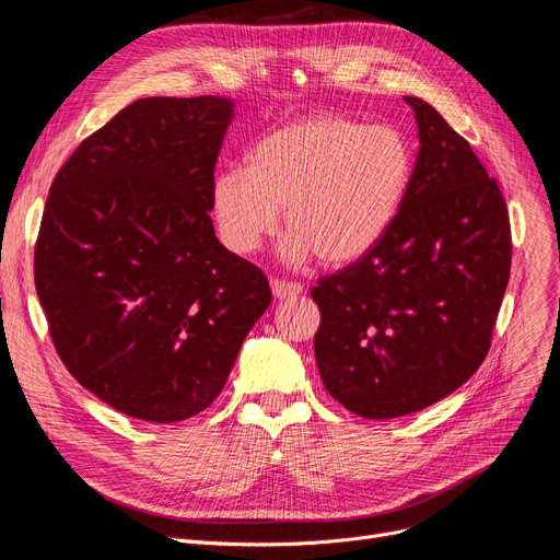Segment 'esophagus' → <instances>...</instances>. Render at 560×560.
Here are the masks:
<instances>
[{
	"instance_id": "obj_1",
	"label": "esophagus",
	"mask_w": 560,
	"mask_h": 560,
	"mask_svg": "<svg viewBox=\"0 0 560 560\" xmlns=\"http://www.w3.org/2000/svg\"><path fill=\"white\" fill-rule=\"evenodd\" d=\"M270 285H272V295L277 300H292V298H300L302 292H304L302 283L285 281V279H272Z\"/></svg>"
}]
</instances>
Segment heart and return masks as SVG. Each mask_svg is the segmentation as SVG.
Returning a JSON list of instances; mask_svg holds the SVG:
<instances>
[{
  "label": "heart",
  "mask_w": 560,
  "mask_h": 560,
  "mask_svg": "<svg viewBox=\"0 0 560 560\" xmlns=\"http://www.w3.org/2000/svg\"><path fill=\"white\" fill-rule=\"evenodd\" d=\"M410 167L404 136L388 125L363 127L329 113L302 117L260 138L249 167L215 176L220 238L249 256L277 233L285 209L288 262H304L313 252L327 265L354 262L395 222Z\"/></svg>",
  "instance_id": "heart-1"
}]
</instances>
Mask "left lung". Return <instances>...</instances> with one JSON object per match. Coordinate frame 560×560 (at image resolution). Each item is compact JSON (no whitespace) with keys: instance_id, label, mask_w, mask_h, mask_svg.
Wrapping results in <instances>:
<instances>
[{"instance_id":"8db88e82","label":"left lung","mask_w":560,"mask_h":560,"mask_svg":"<svg viewBox=\"0 0 560 560\" xmlns=\"http://www.w3.org/2000/svg\"><path fill=\"white\" fill-rule=\"evenodd\" d=\"M401 209L365 256L311 290L315 361L351 413L390 420L440 401L483 363L511 275V222L497 182L431 104Z\"/></svg>"}]
</instances>
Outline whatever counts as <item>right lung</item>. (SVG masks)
<instances>
[{
  "label": "right lung",
  "instance_id": "1",
  "mask_svg": "<svg viewBox=\"0 0 560 560\" xmlns=\"http://www.w3.org/2000/svg\"><path fill=\"white\" fill-rule=\"evenodd\" d=\"M224 97H144L56 172L34 277L49 336L79 384L120 413L182 422L222 393L272 290L218 238Z\"/></svg>",
  "mask_w": 560,
  "mask_h": 560
}]
</instances>
